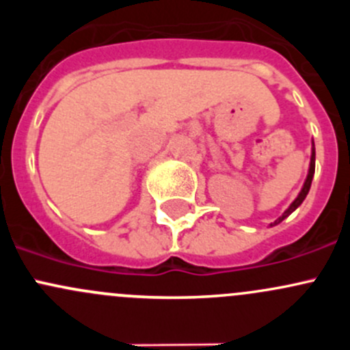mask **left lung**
I'll list each match as a JSON object with an SVG mask.
<instances>
[{
    "mask_svg": "<svg viewBox=\"0 0 350 350\" xmlns=\"http://www.w3.org/2000/svg\"><path fill=\"white\" fill-rule=\"evenodd\" d=\"M313 174H315V144L312 142V157H310V167H308V174H306V179H305V183H303V186H301V191L298 193V196L295 198V201H293V203L289 204L288 208H286V210H284V213L281 215V217L278 218V220H274L273 224H271V227H274V225L281 224V221H283L284 218H288L289 215H291L293 211H295L296 208H298L299 204H301L303 201H305V198H306V195H308V191H310V186H312V181H313Z\"/></svg>",
    "mask_w": 350,
    "mask_h": 350,
    "instance_id": "left-lung-1",
    "label": "left lung"
}]
</instances>
